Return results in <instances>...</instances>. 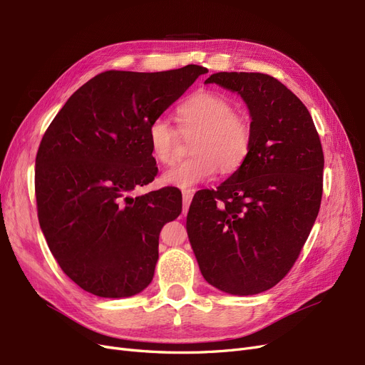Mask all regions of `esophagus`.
<instances>
[{"instance_id": "obj_1", "label": "esophagus", "mask_w": 365, "mask_h": 365, "mask_svg": "<svg viewBox=\"0 0 365 365\" xmlns=\"http://www.w3.org/2000/svg\"><path fill=\"white\" fill-rule=\"evenodd\" d=\"M182 195H183V213H187L189 204H191L192 197H194V189H185Z\"/></svg>"}]
</instances>
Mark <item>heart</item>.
I'll return each instance as SVG.
<instances>
[{
    "instance_id": "heart-1",
    "label": "heart",
    "mask_w": 365,
    "mask_h": 365,
    "mask_svg": "<svg viewBox=\"0 0 365 365\" xmlns=\"http://www.w3.org/2000/svg\"><path fill=\"white\" fill-rule=\"evenodd\" d=\"M178 119L186 131H198L192 158L163 174V182L180 189L194 187L213 179L217 170L231 173L239 168L250 150L252 126L234 112L224 95L213 91L194 93L178 108ZM152 155L158 163L171 165L178 160L179 131L165 116L155 118L148 130Z\"/></svg>"
}]
</instances>
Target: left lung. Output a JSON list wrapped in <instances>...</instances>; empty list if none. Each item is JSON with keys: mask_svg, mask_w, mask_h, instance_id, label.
<instances>
[{"mask_svg": "<svg viewBox=\"0 0 365 365\" xmlns=\"http://www.w3.org/2000/svg\"><path fill=\"white\" fill-rule=\"evenodd\" d=\"M250 112L245 163L192 200L186 230L201 274L232 295L273 288L289 273L319 213L324 152L307 107L264 73H216Z\"/></svg>", "mask_w": 365, "mask_h": 365, "instance_id": "left-lung-1", "label": "left lung"}]
</instances>
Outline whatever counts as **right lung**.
Instances as JSON below:
<instances>
[{"label": "right lung", "mask_w": 365, "mask_h": 365, "mask_svg": "<svg viewBox=\"0 0 365 365\" xmlns=\"http://www.w3.org/2000/svg\"><path fill=\"white\" fill-rule=\"evenodd\" d=\"M201 66L160 73L108 70L78 88L46 130L36 158V200L53 258L83 291L131 297L153 279L160 232L182 212L167 186L130 197L156 173L148 130Z\"/></svg>", "instance_id": "obj_1"}]
</instances>
